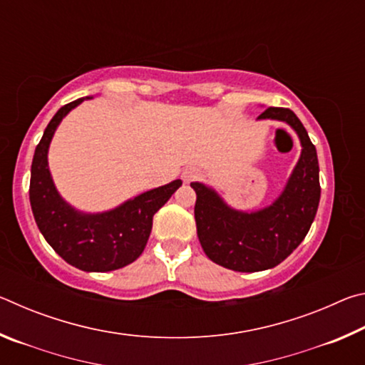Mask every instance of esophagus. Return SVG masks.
I'll return each instance as SVG.
<instances>
[{"mask_svg": "<svg viewBox=\"0 0 365 365\" xmlns=\"http://www.w3.org/2000/svg\"><path fill=\"white\" fill-rule=\"evenodd\" d=\"M201 175H202L201 170L197 168H187L183 170L182 178H183L185 183H190V182L197 180V178H201Z\"/></svg>", "mask_w": 365, "mask_h": 365, "instance_id": "1", "label": "esophagus"}]
</instances>
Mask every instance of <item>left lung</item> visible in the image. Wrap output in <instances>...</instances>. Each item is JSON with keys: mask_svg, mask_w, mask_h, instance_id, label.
Listing matches in <instances>:
<instances>
[{"mask_svg": "<svg viewBox=\"0 0 365 365\" xmlns=\"http://www.w3.org/2000/svg\"><path fill=\"white\" fill-rule=\"evenodd\" d=\"M257 119L287 122L302 146L285 190L270 206L237 211L205 183H191L202 250L212 262L237 272L267 270L285 261L304 240L320 201L317 151L301 120L285 108H267Z\"/></svg>", "mask_w": 365, "mask_h": 365, "instance_id": "8db88e82", "label": "left lung"}]
</instances>
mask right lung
Listing matches in <instances>:
<instances>
[{
    "instance_id": "right-lung-1",
    "label": "right lung",
    "mask_w": 365,
    "mask_h": 365,
    "mask_svg": "<svg viewBox=\"0 0 365 365\" xmlns=\"http://www.w3.org/2000/svg\"><path fill=\"white\" fill-rule=\"evenodd\" d=\"M83 100L90 96L61 108L36 145L30 174V206L41 235L67 264L85 272H109L140 257L150 238L153 215L169 201L182 180L145 191L106 212H80L66 202L49 174L48 148L61 120Z\"/></svg>"
}]
</instances>
